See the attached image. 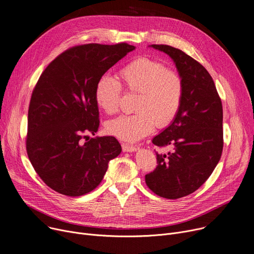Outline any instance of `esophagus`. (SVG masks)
<instances>
[{
	"label": "esophagus",
	"instance_id": "1",
	"mask_svg": "<svg viewBox=\"0 0 254 254\" xmlns=\"http://www.w3.org/2000/svg\"><path fill=\"white\" fill-rule=\"evenodd\" d=\"M122 147H123L124 152H133V151L137 150L136 146H132V145H129V144H127V143H123Z\"/></svg>",
	"mask_w": 254,
	"mask_h": 254
}]
</instances>
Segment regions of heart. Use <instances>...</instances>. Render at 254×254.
<instances>
[{
    "label": "heart",
    "mask_w": 254,
    "mask_h": 254,
    "mask_svg": "<svg viewBox=\"0 0 254 254\" xmlns=\"http://www.w3.org/2000/svg\"><path fill=\"white\" fill-rule=\"evenodd\" d=\"M118 80L104 75L95 88V101L106 114L118 110L122 87L137 93L130 115H123L109 121L106 131L113 137L134 142L147 136L154 127L170 126L178 116L185 95L182 76L161 61L150 57H139L126 64L117 73Z\"/></svg>",
    "instance_id": "1"
}]
</instances>
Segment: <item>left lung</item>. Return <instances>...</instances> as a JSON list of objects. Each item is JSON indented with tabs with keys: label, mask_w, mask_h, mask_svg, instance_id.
I'll use <instances>...</instances> for the list:
<instances>
[{
	"label": "left lung",
	"mask_w": 254,
	"mask_h": 254,
	"mask_svg": "<svg viewBox=\"0 0 254 254\" xmlns=\"http://www.w3.org/2000/svg\"><path fill=\"white\" fill-rule=\"evenodd\" d=\"M151 47L174 60L185 95L175 121L152 140L158 147L171 146L173 150L167 154L156 152L157 166L145 181L156 195L178 199L199 189L221 159L223 105L212 77L198 61L172 46Z\"/></svg>",
	"instance_id": "1"
}]
</instances>
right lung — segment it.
<instances>
[{
    "instance_id": "obj_1",
    "label": "right lung",
    "mask_w": 254,
    "mask_h": 254,
    "mask_svg": "<svg viewBox=\"0 0 254 254\" xmlns=\"http://www.w3.org/2000/svg\"><path fill=\"white\" fill-rule=\"evenodd\" d=\"M134 47L86 44L51 62L32 91L26 152L36 173L54 191L76 197L93 191L108 162L121 154L114 137L90 138L98 130L97 81Z\"/></svg>"
}]
</instances>
